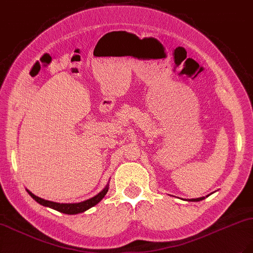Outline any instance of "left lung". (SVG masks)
Masks as SVG:
<instances>
[{"label": "left lung", "mask_w": 253, "mask_h": 253, "mask_svg": "<svg viewBox=\"0 0 253 253\" xmlns=\"http://www.w3.org/2000/svg\"><path fill=\"white\" fill-rule=\"evenodd\" d=\"M205 197H198V198H192V200H187L188 202H200V201H203Z\"/></svg>", "instance_id": "left-lung-1"}]
</instances>
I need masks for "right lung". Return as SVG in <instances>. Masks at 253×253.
I'll return each instance as SVG.
<instances>
[{
    "mask_svg": "<svg viewBox=\"0 0 253 253\" xmlns=\"http://www.w3.org/2000/svg\"><path fill=\"white\" fill-rule=\"evenodd\" d=\"M26 191L37 203H39L40 205H42L44 207H48V208H51L53 210H57L61 213H65V214H78V213H82L84 211L88 210L89 208H91V207L96 206L99 202H100L105 196V194L108 193L109 183L106 185V187L101 191V192H99L96 196L91 197V198H89V200H86L84 202L75 203V204H60V203L46 201V200H43V198H41V197L36 196L34 193L30 192L29 190H26Z\"/></svg>",
    "mask_w": 253,
    "mask_h": 253,
    "instance_id": "add662e5",
    "label": "right lung"
}]
</instances>
